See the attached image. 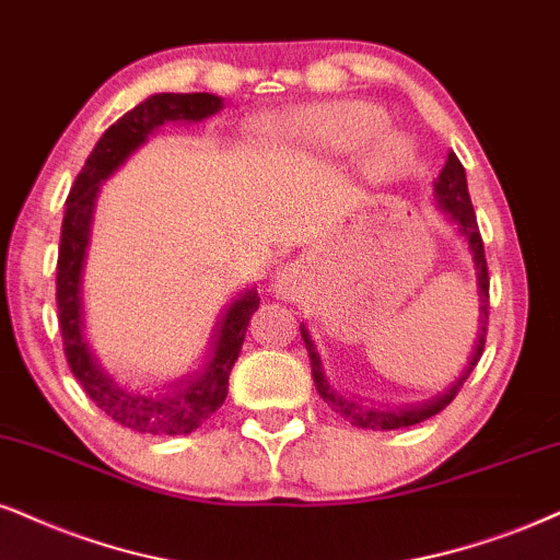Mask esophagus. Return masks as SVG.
Here are the masks:
<instances>
[{
  "label": "esophagus",
  "instance_id": "obj_1",
  "mask_svg": "<svg viewBox=\"0 0 560 560\" xmlns=\"http://www.w3.org/2000/svg\"><path fill=\"white\" fill-rule=\"evenodd\" d=\"M300 284H302V279L296 276L294 268H284V271L279 273V279H276V289H279L281 296H294L296 292H300Z\"/></svg>",
  "mask_w": 560,
  "mask_h": 560
}]
</instances>
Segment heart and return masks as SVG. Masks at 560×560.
<instances>
[{"mask_svg": "<svg viewBox=\"0 0 560 560\" xmlns=\"http://www.w3.org/2000/svg\"><path fill=\"white\" fill-rule=\"evenodd\" d=\"M387 116L366 103H341L328 108L310 110L296 121L281 126V139L300 144L313 152H351L366 139L377 137L385 129ZM408 154L406 139L398 133L382 137L374 150L364 158V170L370 175H390L402 165Z\"/></svg>", "mask_w": 560, "mask_h": 560, "instance_id": "heart-1", "label": "heart"}]
</instances>
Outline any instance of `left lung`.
Here are the masks:
<instances>
[{
    "instance_id": "left-lung-1",
    "label": "left lung",
    "mask_w": 560,
    "mask_h": 560,
    "mask_svg": "<svg viewBox=\"0 0 560 560\" xmlns=\"http://www.w3.org/2000/svg\"><path fill=\"white\" fill-rule=\"evenodd\" d=\"M434 190H436V201L450 211L452 219H455V222L459 224V230H463V235L468 237L470 250H472V260H476V268H478L480 332H478L476 351H472L470 364L465 366V372L459 374V380L455 382V385H450L442 395H436V398H431L429 402H423V406H419V408L380 410V408L359 406V402H351V400L341 398V395L332 393V387L328 385V380H325V374H323L320 357H317L313 338H310L307 328L300 325L304 346H307V353H310V364H313V380H315L317 393H320V398L328 402V406L336 408V413H341L343 419L351 423V427L372 429V431H393V429L413 427V423H421V421L431 419V416H436L439 410H444L452 400H455V395L459 393V387H463V382L468 380V374L476 370L480 357H483V346H486V336H488V266H486L483 237H480L478 219H476V211H472V201H470V194H468V178H465V167H463V162L457 160L455 152L447 154V162H444L442 173H439V178L434 183Z\"/></svg>"
}]
</instances>
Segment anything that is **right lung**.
I'll return each instance as SVG.
<instances>
[{
	"instance_id": "right-lung-1",
	"label": "right lung",
	"mask_w": 560,
	"mask_h": 560,
	"mask_svg": "<svg viewBox=\"0 0 560 560\" xmlns=\"http://www.w3.org/2000/svg\"><path fill=\"white\" fill-rule=\"evenodd\" d=\"M222 108V97L209 92H160L147 97L137 108L124 113L116 124L108 126L88 162L77 175L67 196V211L61 222L59 260H56V307H59V328L63 338L69 370L80 380L82 390L90 395L103 413L121 427L152 436L190 434L201 427L228 398L230 372L243 349L247 323L258 310L260 296L256 289L240 294L230 304L228 313L217 325L214 353L194 377L175 382L173 395H131L113 385L101 366L95 364L82 336V302L80 281L84 266V250L90 243V222L95 209L101 183L116 170L154 129L170 121H201Z\"/></svg>"
}]
</instances>
